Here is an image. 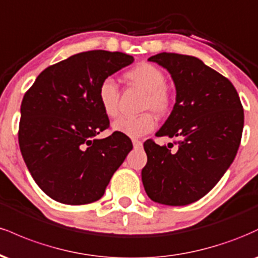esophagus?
Returning a JSON list of instances; mask_svg holds the SVG:
<instances>
[{
  "instance_id": "1",
  "label": "esophagus",
  "mask_w": 258,
  "mask_h": 258,
  "mask_svg": "<svg viewBox=\"0 0 258 258\" xmlns=\"http://www.w3.org/2000/svg\"><path fill=\"white\" fill-rule=\"evenodd\" d=\"M132 143H133V147H135V148H141L142 147V142L138 141V139H132Z\"/></svg>"
}]
</instances>
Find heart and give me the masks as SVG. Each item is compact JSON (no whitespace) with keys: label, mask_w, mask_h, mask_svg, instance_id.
<instances>
[{"label":"heart","mask_w":258,"mask_h":258,"mask_svg":"<svg viewBox=\"0 0 258 258\" xmlns=\"http://www.w3.org/2000/svg\"><path fill=\"white\" fill-rule=\"evenodd\" d=\"M125 78L133 85L146 91L142 110L153 111L158 116H165L170 112L173 97L166 87V75L160 68L149 63L137 64L125 74ZM97 97L100 108L106 116H116L119 112V91L114 80H103L98 87ZM155 126V116L150 111L143 112L138 116H121L112 123L115 131L135 138L152 132Z\"/></svg>","instance_id":"heart-1"}]
</instances>
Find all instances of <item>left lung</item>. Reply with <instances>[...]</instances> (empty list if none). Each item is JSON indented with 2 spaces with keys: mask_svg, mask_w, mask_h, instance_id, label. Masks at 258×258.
Segmentation results:
<instances>
[{
  "mask_svg": "<svg viewBox=\"0 0 258 258\" xmlns=\"http://www.w3.org/2000/svg\"><path fill=\"white\" fill-rule=\"evenodd\" d=\"M172 76L176 104L158 137L144 142L148 162L142 180L148 197L170 206L201 199L222 178L240 146L244 109L232 82L191 55L159 53L148 59ZM176 148L173 149V144Z\"/></svg>",
  "mask_w": 258,
  "mask_h": 258,
  "instance_id": "obj_1",
  "label": "left lung"
}]
</instances>
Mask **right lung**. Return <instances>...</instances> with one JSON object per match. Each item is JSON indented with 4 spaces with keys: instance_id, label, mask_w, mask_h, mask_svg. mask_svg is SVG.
<instances>
[{
    "instance_id": "obj_1",
    "label": "right lung",
    "mask_w": 258,
    "mask_h": 258,
    "mask_svg": "<svg viewBox=\"0 0 258 258\" xmlns=\"http://www.w3.org/2000/svg\"><path fill=\"white\" fill-rule=\"evenodd\" d=\"M122 52H82L46 68L25 92L18 139L28 170L53 200L85 205L99 200L112 174L132 150L126 135L110 127L98 87L133 63Z\"/></svg>"
}]
</instances>
